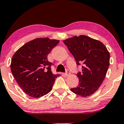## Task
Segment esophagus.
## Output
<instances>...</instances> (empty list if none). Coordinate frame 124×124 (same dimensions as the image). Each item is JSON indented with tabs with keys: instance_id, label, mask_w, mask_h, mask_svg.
<instances>
[{
	"instance_id": "34e87169",
	"label": "esophagus",
	"mask_w": 124,
	"mask_h": 124,
	"mask_svg": "<svg viewBox=\"0 0 124 124\" xmlns=\"http://www.w3.org/2000/svg\"><path fill=\"white\" fill-rule=\"evenodd\" d=\"M69 75H70V71H69V70H67L66 72L65 73V75L66 76H69Z\"/></svg>"
}]
</instances>
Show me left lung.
<instances>
[{
  "instance_id": "obj_1",
  "label": "left lung",
  "mask_w": 124,
  "mask_h": 124,
  "mask_svg": "<svg viewBox=\"0 0 124 124\" xmlns=\"http://www.w3.org/2000/svg\"><path fill=\"white\" fill-rule=\"evenodd\" d=\"M76 64L83 63L82 72L77 76L79 83L70 89L81 97H88L97 90L103 83L109 65V53L100 41L86 36H74L63 41Z\"/></svg>"
}]
</instances>
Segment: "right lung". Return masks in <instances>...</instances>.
Here are the masks:
<instances>
[{
	"label": "right lung",
	"mask_w": 124,
	"mask_h": 124,
	"mask_svg": "<svg viewBox=\"0 0 124 124\" xmlns=\"http://www.w3.org/2000/svg\"><path fill=\"white\" fill-rule=\"evenodd\" d=\"M56 39L38 38L29 41L14 54L11 71L18 85L25 94L34 98L46 95L52 89L55 79L51 69L52 63L47 56L59 43Z\"/></svg>",
	"instance_id": "1"
}]
</instances>
